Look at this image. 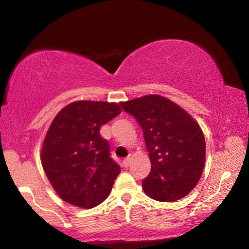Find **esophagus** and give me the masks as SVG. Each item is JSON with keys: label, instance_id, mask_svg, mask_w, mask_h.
I'll return each mask as SVG.
<instances>
[{"label": "esophagus", "instance_id": "esophagus-1", "mask_svg": "<svg viewBox=\"0 0 249 249\" xmlns=\"http://www.w3.org/2000/svg\"><path fill=\"white\" fill-rule=\"evenodd\" d=\"M130 157H127V158H125L124 160H123V166L124 167H128L129 165H130Z\"/></svg>", "mask_w": 249, "mask_h": 249}]
</instances>
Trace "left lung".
Instances as JSON below:
<instances>
[{
  "label": "left lung",
  "mask_w": 249,
  "mask_h": 249,
  "mask_svg": "<svg viewBox=\"0 0 249 249\" xmlns=\"http://www.w3.org/2000/svg\"><path fill=\"white\" fill-rule=\"evenodd\" d=\"M142 129L151 162L142 180L145 193L160 202H174L190 193L201 178L205 141L199 124L172 101L151 94L122 102Z\"/></svg>",
  "instance_id": "1"
}]
</instances>
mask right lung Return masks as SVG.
<instances>
[{"instance_id":"right-lung-1","label":"right lung","mask_w":249,"mask_h":249,"mask_svg":"<svg viewBox=\"0 0 249 249\" xmlns=\"http://www.w3.org/2000/svg\"><path fill=\"white\" fill-rule=\"evenodd\" d=\"M120 113L116 103L78 101L53 119L41 148V165L64 201L91 209L109 195L121 168L100 128Z\"/></svg>"}]
</instances>
